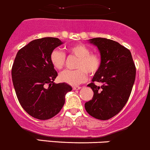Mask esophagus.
Masks as SVG:
<instances>
[{"mask_svg":"<svg viewBox=\"0 0 150 150\" xmlns=\"http://www.w3.org/2000/svg\"><path fill=\"white\" fill-rule=\"evenodd\" d=\"M81 88V87H79V86H74V87H73V90H79V89Z\"/></svg>","mask_w":150,"mask_h":150,"instance_id":"esophagus-1","label":"esophagus"}]
</instances>
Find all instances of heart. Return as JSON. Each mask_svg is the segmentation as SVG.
<instances>
[{"mask_svg": "<svg viewBox=\"0 0 150 150\" xmlns=\"http://www.w3.org/2000/svg\"><path fill=\"white\" fill-rule=\"evenodd\" d=\"M67 51L70 55L78 57L75 68L76 70H65L60 73L59 79L62 82L76 86L86 81L87 74L94 75L101 67L102 58L99 53L91 52L89 47L84 44H76L69 46ZM50 60L53 67L57 70L63 69L66 62V54L58 49L51 52Z\"/></svg>", "mask_w": 150, "mask_h": 150, "instance_id": "obj_1", "label": "heart"}]
</instances>
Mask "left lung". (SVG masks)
Segmentation results:
<instances>
[{
    "label": "left lung",
    "instance_id": "obj_1",
    "mask_svg": "<svg viewBox=\"0 0 150 150\" xmlns=\"http://www.w3.org/2000/svg\"><path fill=\"white\" fill-rule=\"evenodd\" d=\"M90 42L98 49L102 64L87 85L94 94L84 107L92 117L106 120L117 115L127 103L136 79V66L130 50L117 41L94 38ZM96 81L103 84L96 86Z\"/></svg>",
    "mask_w": 150,
    "mask_h": 150
}]
</instances>
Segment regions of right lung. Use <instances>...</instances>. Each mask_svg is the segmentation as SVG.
Returning a JSON list of instances; mask_svg holds the SVG:
<instances>
[{
  "instance_id": "1",
  "label": "right lung",
  "mask_w": 150,
  "mask_h": 150,
  "mask_svg": "<svg viewBox=\"0 0 150 150\" xmlns=\"http://www.w3.org/2000/svg\"><path fill=\"white\" fill-rule=\"evenodd\" d=\"M63 44L57 38L46 37L30 41L20 49L11 69L16 95L28 115L45 120L55 116L72 90L66 83L55 84L57 73L51 64V52Z\"/></svg>"
}]
</instances>
